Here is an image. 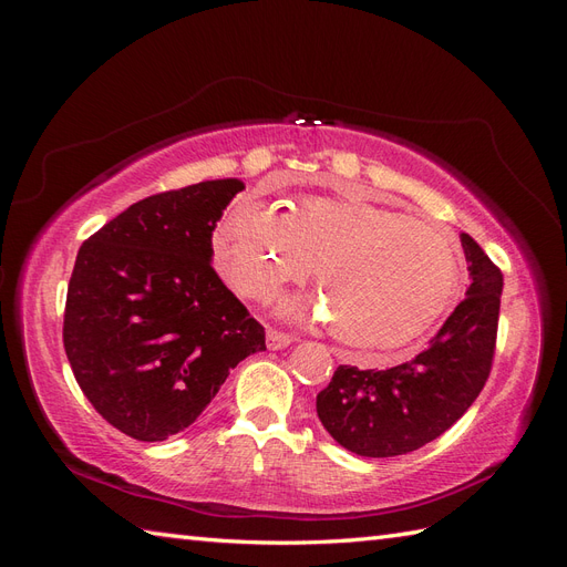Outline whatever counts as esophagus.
Instances as JSON below:
<instances>
[{
	"label": "esophagus",
	"instance_id": "1",
	"mask_svg": "<svg viewBox=\"0 0 567 567\" xmlns=\"http://www.w3.org/2000/svg\"><path fill=\"white\" fill-rule=\"evenodd\" d=\"M293 340H296L293 336H288V333H284V331H277V329H269V331H267V348H269V350H284V348H288Z\"/></svg>",
	"mask_w": 567,
	"mask_h": 567
}]
</instances>
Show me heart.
Returning a JSON list of instances; mask_svg holds the SVG:
<instances>
[{
    "mask_svg": "<svg viewBox=\"0 0 567 567\" xmlns=\"http://www.w3.org/2000/svg\"><path fill=\"white\" fill-rule=\"evenodd\" d=\"M217 265L248 298L269 300L317 267L319 290L281 310L329 321L352 350L416 340L452 305L463 279L454 236L357 194L305 196L274 210L238 200L215 229Z\"/></svg>",
    "mask_w": 567,
    "mask_h": 567,
    "instance_id": "b5f03b06",
    "label": "heart"
}]
</instances>
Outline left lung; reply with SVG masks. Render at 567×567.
Returning a JSON list of instances; mask_svg holds the SVG:
<instances>
[{
  "mask_svg": "<svg viewBox=\"0 0 567 567\" xmlns=\"http://www.w3.org/2000/svg\"><path fill=\"white\" fill-rule=\"evenodd\" d=\"M471 286L427 348L390 369L338 367L317 394V416L352 454L383 458L421 450L466 414L492 369L504 277L461 234Z\"/></svg>",
  "mask_w": 567,
  "mask_h": 567,
  "instance_id": "8db88e82",
  "label": "left lung"
}]
</instances>
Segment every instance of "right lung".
<instances>
[{"label":"right lung","instance_id":"right-lung-1","mask_svg":"<svg viewBox=\"0 0 567 567\" xmlns=\"http://www.w3.org/2000/svg\"><path fill=\"white\" fill-rule=\"evenodd\" d=\"M244 188L227 177L148 196L82 244L63 346L84 398L120 433H182L265 350V329L210 265L213 231Z\"/></svg>","mask_w":567,"mask_h":567}]
</instances>
